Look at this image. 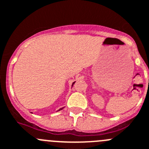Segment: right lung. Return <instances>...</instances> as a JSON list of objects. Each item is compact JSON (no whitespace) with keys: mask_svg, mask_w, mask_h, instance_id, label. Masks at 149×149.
Instances as JSON below:
<instances>
[{"mask_svg":"<svg viewBox=\"0 0 149 149\" xmlns=\"http://www.w3.org/2000/svg\"><path fill=\"white\" fill-rule=\"evenodd\" d=\"M74 83H75V82H74V83H72V86H73V85L74 84ZM63 107H62V108H61V109H59V110H58V111H59V110H62V109H63Z\"/></svg>","mask_w":149,"mask_h":149,"instance_id":"right-lung-1","label":"right lung"}]
</instances>
